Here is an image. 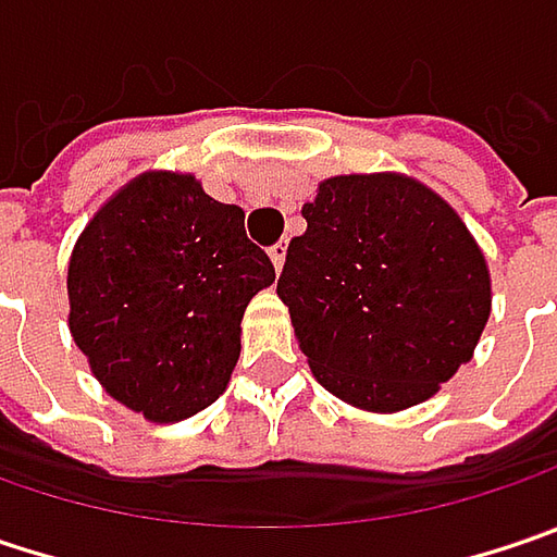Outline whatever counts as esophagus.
<instances>
[{
  "label": "esophagus",
  "mask_w": 557,
  "mask_h": 557,
  "mask_svg": "<svg viewBox=\"0 0 557 557\" xmlns=\"http://www.w3.org/2000/svg\"><path fill=\"white\" fill-rule=\"evenodd\" d=\"M285 257H288V240H278L275 247H269V259H272V265L282 272V265H285Z\"/></svg>",
  "instance_id": "34e87169"
}]
</instances>
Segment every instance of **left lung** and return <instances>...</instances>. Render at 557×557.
<instances>
[{"mask_svg":"<svg viewBox=\"0 0 557 557\" xmlns=\"http://www.w3.org/2000/svg\"><path fill=\"white\" fill-rule=\"evenodd\" d=\"M300 215L275 292L313 377L361 412L431 399L492 317V272L466 221L396 171L320 180Z\"/></svg>","mask_w":557,"mask_h":557,"instance_id":"1","label":"left lung"}]
</instances>
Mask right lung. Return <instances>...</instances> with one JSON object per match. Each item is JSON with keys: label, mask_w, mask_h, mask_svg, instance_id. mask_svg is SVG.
Returning a JSON list of instances; mask_svg holds the SVG:
<instances>
[{"label": "right lung", "mask_w": 557, "mask_h": 557, "mask_svg": "<svg viewBox=\"0 0 557 557\" xmlns=\"http://www.w3.org/2000/svg\"><path fill=\"white\" fill-rule=\"evenodd\" d=\"M272 282L237 206L212 199L193 174L145 171L72 247L69 333L107 396L174 424L227 389L244 310Z\"/></svg>", "instance_id": "add662e5"}]
</instances>
